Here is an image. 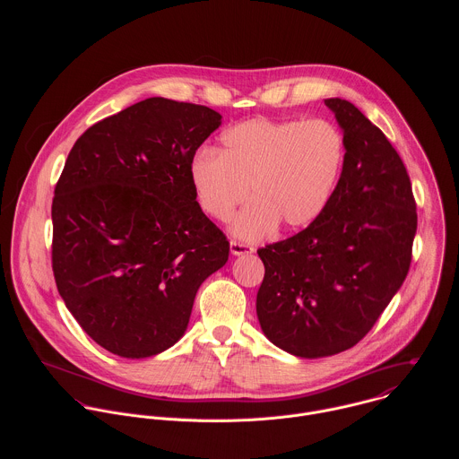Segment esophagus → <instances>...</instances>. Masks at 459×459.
Listing matches in <instances>:
<instances>
[{"label": "esophagus", "mask_w": 459, "mask_h": 459, "mask_svg": "<svg viewBox=\"0 0 459 459\" xmlns=\"http://www.w3.org/2000/svg\"><path fill=\"white\" fill-rule=\"evenodd\" d=\"M254 250L252 245L248 243H241V241H236V239H230V252L234 255H241V254H250Z\"/></svg>", "instance_id": "34e87169"}]
</instances>
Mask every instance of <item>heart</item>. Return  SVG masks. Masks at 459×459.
Returning <instances> with one entry per match:
<instances>
[{
  "instance_id": "1",
  "label": "heart",
  "mask_w": 459,
  "mask_h": 459,
  "mask_svg": "<svg viewBox=\"0 0 459 459\" xmlns=\"http://www.w3.org/2000/svg\"><path fill=\"white\" fill-rule=\"evenodd\" d=\"M345 138L326 119H247L221 136V152L195 151L188 178L202 211L227 221L248 195L254 200L232 223L243 239L280 225H310L329 205L345 163Z\"/></svg>"
}]
</instances>
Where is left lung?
Returning a JSON list of instances; mask_svg holds the SVG:
<instances>
[{
  "instance_id": "left-lung-1",
  "label": "left lung",
  "mask_w": 459,
  "mask_h": 459,
  "mask_svg": "<svg viewBox=\"0 0 459 459\" xmlns=\"http://www.w3.org/2000/svg\"><path fill=\"white\" fill-rule=\"evenodd\" d=\"M345 138L333 198L301 232L257 254L261 331L299 358H325L361 342L403 285L418 229L407 169L381 130L351 101L325 100Z\"/></svg>"
}]
</instances>
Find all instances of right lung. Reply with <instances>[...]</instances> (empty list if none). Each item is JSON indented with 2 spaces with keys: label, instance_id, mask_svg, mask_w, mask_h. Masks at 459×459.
Wrapping results in <instances>:
<instances>
[{
  "label": "right lung",
  "instance_id": "1",
  "mask_svg": "<svg viewBox=\"0 0 459 459\" xmlns=\"http://www.w3.org/2000/svg\"><path fill=\"white\" fill-rule=\"evenodd\" d=\"M221 125L204 105L149 98L94 123L65 161L52 200L59 296L105 351L140 359L186 331L200 285L229 259L188 161Z\"/></svg>",
  "mask_w": 459,
  "mask_h": 459
}]
</instances>
